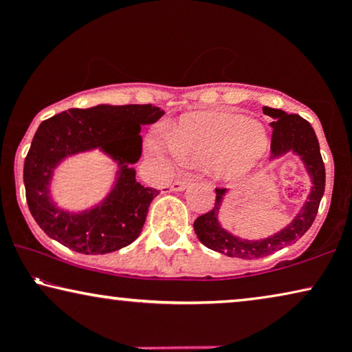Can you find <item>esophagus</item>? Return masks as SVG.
<instances>
[{
	"instance_id": "34e87169",
	"label": "esophagus",
	"mask_w": 352,
	"mask_h": 352,
	"mask_svg": "<svg viewBox=\"0 0 352 352\" xmlns=\"http://www.w3.org/2000/svg\"><path fill=\"white\" fill-rule=\"evenodd\" d=\"M192 182V179L190 177H181V179H176L175 182H173L171 184V190L173 192H181V190H184L187 186H189Z\"/></svg>"
}]
</instances>
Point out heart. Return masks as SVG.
Segmentation results:
<instances>
[{
  "label": "heart",
  "instance_id": "b5f03b06",
  "mask_svg": "<svg viewBox=\"0 0 352 352\" xmlns=\"http://www.w3.org/2000/svg\"><path fill=\"white\" fill-rule=\"evenodd\" d=\"M271 147L261 123L232 112H195L177 120L170 138L153 134L148 148L157 157L189 163H208L211 173L223 181L248 176Z\"/></svg>",
  "mask_w": 352,
  "mask_h": 352
}]
</instances>
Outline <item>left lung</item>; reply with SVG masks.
I'll return each mask as SVG.
<instances>
[{
  "instance_id": "left-lung-1",
  "label": "left lung",
  "mask_w": 352,
  "mask_h": 352,
  "mask_svg": "<svg viewBox=\"0 0 352 352\" xmlns=\"http://www.w3.org/2000/svg\"><path fill=\"white\" fill-rule=\"evenodd\" d=\"M263 112L274 120L271 122V160L274 162L282 157L295 155L309 175L311 190L307 200L285 228L269 237L252 240L229 232L221 224L219 213L223 210L226 195H229V190L216 189L214 208L197 218L194 229L197 237L205 247L230 258L258 259L298 242L314 223L325 190V166L322 162L319 141H317L311 123L301 118L300 115H288L280 109L263 107Z\"/></svg>"
}]
</instances>
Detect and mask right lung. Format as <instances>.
I'll return each instance as SVG.
<instances>
[{
  "label": "right lung",
  "instance_id": "1",
  "mask_svg": "<svg viewBox=\"0 0 352 352\" xmlns=\"http://www.w3.org/2000/svg\"><path fill=\"white\" fill-rule=\"evenodd\" d=\"M163 110L152 104L70 109L38 126L23 163L27 204L46 235L85 254H105L133 243L146 223L148 206L160 192L136 181L142 153V124H152ZM99 150L116 164V179L102 201L81 212L62 209L52 199V179L60 162Z\"/></svg>",
  "mask_w": 352,
  "mask_h": 352
}]
</instances>
